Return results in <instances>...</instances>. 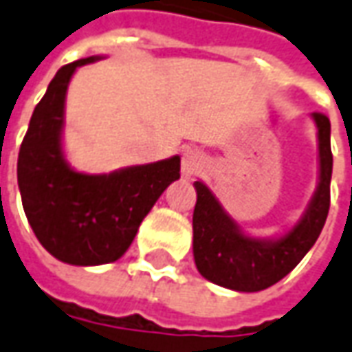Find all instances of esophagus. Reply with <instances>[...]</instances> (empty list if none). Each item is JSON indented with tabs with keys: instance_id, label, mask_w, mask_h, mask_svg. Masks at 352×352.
<instances>
[{
	"instance_id": "obj_1",
	"label": "esophagus",
	"mask_w": 352,
	"mask_h": 352,
	"mask_svg": "<svg viewBox=\"0 0 352 352\" xmlns=\"http://www.w3.org/2000/svg\"><path fill=\"white\" fill-rule=\"evenodd\" d=\"M205 168V155L199 148H188L182 157V176L192 178Z\"/></svg>"
}]
</instances>
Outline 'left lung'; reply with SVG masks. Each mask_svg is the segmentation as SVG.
I'll use <instances>...</instances> for the list:
<instances>
[{
    "instance_id": "left-lung-1",
    "label": "left lung",
    "mask_w": 352,
    "mask_h": 352,
    "mask_svg": "<svg viewBox=\"0 0 352 352\" xmlns=\"http://www.w3.org/2000/svg\"><path fill=\"white\" fill-rule=\"evenodd\" d=\"M318 127L320 182L314 197L287 234L254 238L244 234L204 182H195L193 259L205 279L238 292H258L289 275L316 244L329 211L331 184V124L320 112L312 114Z\"/></svg>"
}]
</instances>
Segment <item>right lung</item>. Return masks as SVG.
Listing matches in <instances>:
<instances>
[{
	"label": "right lung",
	"mask_w": 352,
	"mask_h": 352,
	"mask_svg": "<svg viewBox=\"0 0 352 352\" xmlns=\"http://www.w3.org/2000/svg\"><path fill=\"white\" fill-rule=\"evenodd\" d=\"M96 60H77L56 73L32 112L16 160L28 223L54 258L72 265L122 258L160 193L180 178L178 155L110 174H82L69 166L61 148L65 94L75 69Z\"/></svg>",
	"instance_id": "1"
}]
</instances>
